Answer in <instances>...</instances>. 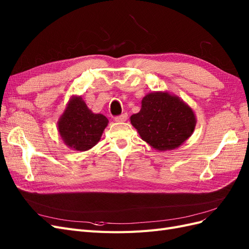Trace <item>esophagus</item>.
Segmentation results:
<instances>
[{"mask_svg":"<svg viewBox=\"0 0 249 249\" xmlns=\"http://www.w3.org/2000/svg\"><path fill=\"white\" fill-rule=\"evenodd\" d=\"M126 119H127V114H126V113H124V114L115 117V122L116 123H124Z\"/></svg>","mask_w":249,"mask_h":249,"instance_id":"1","label":"esophagus"}]
</instances>
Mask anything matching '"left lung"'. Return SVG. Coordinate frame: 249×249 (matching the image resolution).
<instances>
[{"mask_svg": "<svg viewBox=\"0 0 249 249\" xmlns=\"http://www.w3.org/2000/svg\"><path fill=\"white\" fill-rule=\"evenodd\" d=\"M130 120L141 139L159 152L179 147L196 125L193 109L167 91L147 93L141 101L140 111Z\"/></svg>", "mask_w": 249, "mask_h": 249, "instance_id": "left-lung-1", "label": "left lung"}]
</instances>
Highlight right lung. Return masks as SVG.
<instances>
[{
  "instance_id": "1",
  "label": "right lung",
  "mask_w": 249,
  "mask_h": 249,
  "mask_svg": "<svg viewBox=\"0 0 249 249\" xmlns=\"http://www.w3.org/2000/svg\"><path fill=\"white\" fill-rule=\"evenodd\" d=\"M108 118L90 110L81 95H72L58 120V132L66 146L78 152L92 148L101 140Z\"/></svg>"
}]
</instances>
